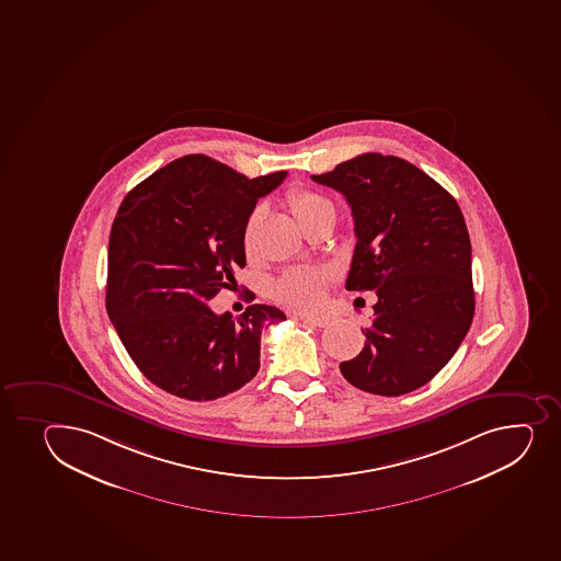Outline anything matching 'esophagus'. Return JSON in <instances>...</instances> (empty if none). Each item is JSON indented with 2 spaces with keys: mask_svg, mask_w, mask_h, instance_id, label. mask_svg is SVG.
<instances>
[{
  "mask_svg": "<svg viewBox=\"0 0 561 561\" xmlns=\"http://www.w3.org/2000/svg\"><path fill=\"white\" fill-rule=\"evenodd\" d=\"M300 320H304L306 324L317 325V328H325V325L330 324L331 318L330 317H301Z\"/></svg>",
  "mask_w": 561,
  "mask_h": 561,
  "instance_id": "esophagus-1",
  "label": "esophagus"
}]
</instances>
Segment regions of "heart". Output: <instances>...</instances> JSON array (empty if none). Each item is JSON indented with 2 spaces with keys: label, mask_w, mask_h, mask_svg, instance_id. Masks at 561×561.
<instances>
[{
  "label": "heart",
  "mask_w": 561,
  "mask_h": 561,
  "mask_svg": "<svg viewBox=\"0 0 561 561\" xmlns=\"http://www.w3.org/2000/svg\"><path fill=\"white\" fill-rule=\"evenodd\" d=\"M285 201H287L290 214L295 215V219L300 222V226L324 219V217H333L335 214L330 198H325L322 193L309 190V187H300V185L293 187L287 191ZM255 222H257V214L250 217L247 230H244V249L247 250L252 247ZM331 279H333L331 271L296 266L277 279V300L284 301L285 306L298 309V311H312L324 301Z\"/></svg>",
  "instance_id": "obj_1"
}]
</instances>
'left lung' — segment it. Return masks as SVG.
Wrapping results in <instances>:
<instances>
[{"instance_id":"8db88e82","label":"left lung","mask_w":561,"mask_h":561,"mask_svg":"<svg viewBox=\"0 0 561 561\" xmlns=\"http://www.w3.org/2000/svg\"><path fill=\"white\" fill-rule=\"evenodd\" d=\"M311 179L352 208L357 243L346 289L377 295L363 352L341 363L342 376L377 396L427 385L474 314L471 243L457 201L422 169L379 152Z\"/></svg>"}]
</instances>
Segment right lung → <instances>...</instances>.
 <instances>
[{
  "label": "right lung",
  "mask_w": 561,
  "mask_h": 561,
  "mask_svg": "<svg viewBox=\"0 0 561 561\" xmlns=\"http://www.w3.org/2000/svg\"><path fill=\"white\" fill-rule=\"evenodd\" d=\"M287 171L249 179L190 154L128 191L108 241L106 311L150 382L176 398L214 401L260 370L261 331L285 320L254 304L241 317L208 301L247 265L244 230L261 197Z\"/></svg>",
  "instance_id": "right-lung-1"
}]
</instances>
